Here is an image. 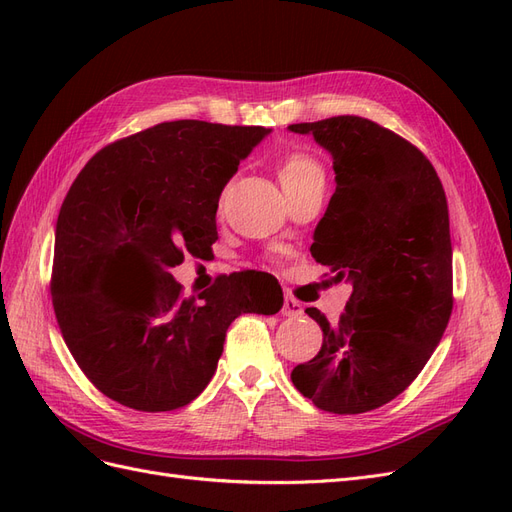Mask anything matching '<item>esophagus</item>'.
I'll return each instance as SVG.
<instances>
[{"mask_svg": "<svg viewBox=\"0 0 512 512\" xmlns=\"http://www.w3.org/2000/svg\"><path fill=\"white\" fill-rule=\"evenodd\" d=\"M282 314H284V316H290V318L303 316V305H301V301H297L294 297H290V294H286L284 305H282Z\"/></svg>", "mask_w": 512, "mask_h": 512, "instance_id": "obj_1", "label": "esophagus"}]
</instances>
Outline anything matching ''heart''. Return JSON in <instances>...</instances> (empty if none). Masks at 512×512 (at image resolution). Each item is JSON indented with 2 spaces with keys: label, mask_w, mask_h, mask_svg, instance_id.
<instances>
[{
  "label": "heart",
  "mask_w": 512,
  "mask_h": 512,
  "mask_svg": "<svg viewBox=\"0 0 512 512\" xmlns=\"http://www.w3.org/2000/svg\"><path fill=\"white\" fill-rule=\"evenodd\" d=\"M277 177H280L286 194H292L307 188V185L324 183V168L309 151L294 149L284 153L280 162H277Z\"/></svg>",
  "instance_id": "b5f03b06"
}]
</instances>
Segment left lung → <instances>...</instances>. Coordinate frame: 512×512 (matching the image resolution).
Instances as JSON below:
<instances>
[{"label": "left lung", "instance_id": "1", "mask_svg": "<svg viewBox=\"0 0 512 512\" xmlns=\"http://www.w3.org/2000/svg\"><path fill=\"white\" fill-rule=\"evenodd\" d=\"M333 156L335 194L318 222L312 256L331 282L352 286L337 324L307 307L322 329L312 361L292 384L314 406L361 414L389 404L421 374L453 312V247L436 168L406 138L339 115L292 123Z\"/></svg>", "mask_w": 512, "mask_h": 512}]
</instances>
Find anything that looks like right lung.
I'll list each match as a JSON object with an SVG mask.
<instances>
[{
  "label": "right lung",
  "instance_id": "right-lung-1",
  "mask_svg": "<svg viewBox=\"0 0 512 512\" xmlns=\"http://www.w3.org/2000/svg\"><path fill=\"white\" fill-rule=\"evenodd\" d=\"M271 130L164 121L100 149L74 179L55 230L51 294L64 342L100 393L141 412L188 406L215 374L230 322L277 314L282 288L256 271L183 297L170 269L207 258L220 194ZM132 251L154 269L152 297L94 295L97 275Z\"/></svg>",
  "mask_w": 512,
  "mask_h": 512
}]
</instances>
